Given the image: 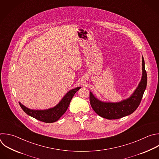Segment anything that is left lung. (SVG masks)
<instances>
[{
  "label": "left lung",
  "mask_w": 159,
  "mask_h": 159,
  "mask_svg": "<svg viewBox=\"0 0 159 159\" xmlns=\"http://www.w3.org/2000/svg\"><path fill=\"white\" fill-rule=\"evenodd\" d=\"M141 80L133 93L127 98L119 102H107L98 100L90 92V102L93 110L99 116L112 120L118 119L132 114L139 107L147 87V76L143 56Z\"/></svg>",
  "instance_id": "left-lung-1"
}]
</instances>
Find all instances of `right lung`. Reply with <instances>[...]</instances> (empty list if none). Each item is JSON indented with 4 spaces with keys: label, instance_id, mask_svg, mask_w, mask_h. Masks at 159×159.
<instances>
[{
    "label": "right lung",
    "instance_id": "right-lung-1",
    "mask_svg": "<svg viewBox=\"0 0 159 159\" xmlns=\"http://www.w3.org/2000/svg\"><path fill=\"white\" fill-rule=\"evenodd\" d=\"M80 88L81 87H78L69 90L55 107L45 110L30 109L24 106L20 102L19 103L22 110L29 116L45 123H52L57 121L64 115L69 106L73 96Z\"/></svg>",
    "mask_w": 159,
    "mask_h": 159
}]
</instances>
